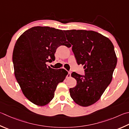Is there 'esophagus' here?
I'll list each match as a JSON object with an SVG mask.
<instances>
[{
	"label": "esophagus",
	"instance_id": "34e87169",
	"mask_svg": "<svg viewBox=\"0 0 129 129\" xmlns=\"http://www.w3.org/2000/svg\"><path fill=\"white\" fill-rule=\"evenodd\" d=\"M71 76V72H68V75L67 76V78H69Z\"/></svg>",
	"mask_w": 129,
	"mask_h": 129
}]
</instances>
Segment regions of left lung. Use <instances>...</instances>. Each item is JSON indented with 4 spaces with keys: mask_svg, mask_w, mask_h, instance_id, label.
Wrapping results in <instances>:
<instances>
[{
    "mask_svg": "<svg viewBox=\"0 0 129 129\" xmlns=\"http://www.w3.org/2000/svg\"><path fill=\"white\" fill-rule=\"evenodd\" d=\"M78 64L83 65L85 76L73 72L77 85L69 89L71 96L80 106L88 107L99 100L111 82L117 58L107 37L91 30H64Z\"/></svg>",
    "mask_w": 129,
    "mask_h": 129,
    "instance_id": "left-lung-1",
    "label": "left lung"
}]
</instances>
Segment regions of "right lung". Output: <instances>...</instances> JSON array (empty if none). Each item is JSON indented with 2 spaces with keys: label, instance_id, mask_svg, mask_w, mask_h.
Masks as SVG:
<instances>
[{
  "label": "right lung",
  "instance_id": "1",
  "mask_svg": "<svg viewBox=\"0 0 129 129\" xmlns=\"http://www.w3.org/2000/svg\"><path fill=\"white\" fill-rule=\"evenodd\" d=\"M61 45L71 46L64 30L48 26L30 28L16 42L13 53L15 76L25 97L37 105L48 104L58 83L67 76L65 69H54L46 64L55 60L56 50Z\"/></svg>",
  "mask_w": 129,
  "mask_h": 129
}]
</instances>
